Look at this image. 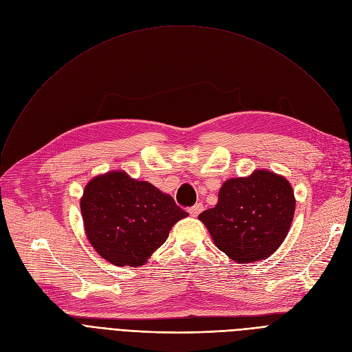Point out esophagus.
Wrapping results in <instances>:
<instances>
[{"instance_id":"esophagus-1","label":"esophagus","mask_w":352,"mask_h":352,"mask_svg":"<svg viewBox=\"0 0 352 352\" xmlns=\"http://www.w3.org/2000/svg\"><path fill=\"white\" fill-rule=\"evenodd\" d=\"M202 208H204V207H202V204H195L194 207H191V208L188 210V212H190L191 217H198L199 212L202 211Z\"/></svg>"}]
</instances>
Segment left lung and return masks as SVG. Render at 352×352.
I'll list each match as a JSON object with an SVG mask.
<instances>
[{
  "mask_svg": "<svg viewBox=\"0 0 352 352\" xmlns=\"http://www.w3.org/2000/svg\"><path fill=\"white\" fill-rule=\"evenodd\" d=\"M295 197L289 181L268 170L227 179L217 206L198 215L218 250L236 264L265 260L291 228Z\"/></svg>",
  "mask_w": 352,
  "mask_h": 352,
  "instance_id": "8db88e82",
  "label": "left lung"
}]
</instances>
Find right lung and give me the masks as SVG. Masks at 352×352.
Here are the masks:
<instances>
[{
  "mask_svg": "<svg viewBox=\"0 0 352 352\" xmlns=\"http://www.w3.org/2000/svg\"><path fill=\"white\" fill-rule=\"evenodd\" d=\"M87 239L105 261L141 267L168 238L174 224L188 217L171 195L125 171L88 181L80 201Z\"/></svg>",
  "mask_w": 352,
  "mask_h": 352,
  "instance_id": "1",
  "label": "right lung"
}]
</instances>
